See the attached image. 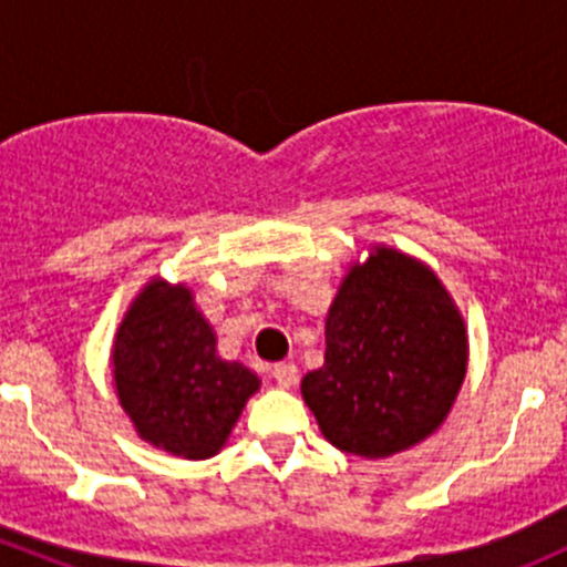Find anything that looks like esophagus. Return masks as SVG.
Masks as SVG:
<instances>
[{"label": "esophagus", "instance_id": "1", "mask_svg": "<svg viewBox=\"0 0 567 567\" xmlns=\"http://www.w3.org/2000/svg\"><path fill=\"white\" fill-rule=\"evenodd\" d=\"M271 375H274V381H277V384L282 386V390H290V386H293L296 381H299V370H296L293 362L274 364Z\"/></svg>", "mask_w": 567, "mask_h": 567}]
</instances>
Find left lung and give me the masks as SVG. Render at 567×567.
I'll use <instances>...</instances> for the list:
<instances>
[{
  "mask_svg": "<svg viewBox=\"0 0 567 567\" xmlns=\"http://www.w3.org/2000/svg\"><path fill=\"white\" fill-rule=\"evenodd\" d=\"M466 326L425 262L373 247L326 316L323 368L301 381L337 450L386 458L431 436L466 375Z\"/></svg>",
  "mask_w": 567,
  "mask_h": 567,
  "instance_id": "8db88e82",
  "label": "left lung"
}]
</instances>
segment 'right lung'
<instances>
[{
  "label": "right lung",
  "mask_w": 567,
  "mask_h": 567,
  "mask_svg": "<svg viewBox=\"0 0 567 567\" xmlns=\"http://www.w3.org/2000/svg\"><path fill=\"white\" fill-rule=\"evenodd\" d=\"M120 405L140 439L177 458L219 453L260 379L216 353V334L186 285L151 279L112 346Z\"/></svg>",
  "instance_id": "1"
}]
</instances>
